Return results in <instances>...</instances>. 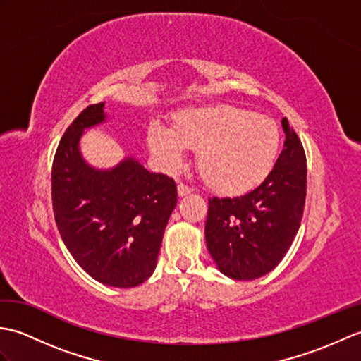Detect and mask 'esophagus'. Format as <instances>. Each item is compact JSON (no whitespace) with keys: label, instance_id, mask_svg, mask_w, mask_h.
Here are the masks:
<instances>
[{"label":"esophagus","instance_id":"34e87169","mask_svg":"<svg viewBox=\"0 0 361 361\" xmlns=\"http://www.w3.org/2000/svg\"><path fill=\"white\" fill-rule=\"evenodd\" d=\"M190 192H192V189H190L186 185H183V183H180V185H178V197H186Z\"/></svg>","mask_w":361,"mask_h":361}]
</instances>
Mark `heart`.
<instances>
[{
    "mask_svg": "<svg viewBox=\"0 0 361 361\" xmlns=\"http://www.w3.org/2000/svg\"><path fill=\"white\" fill-rule=\"evenodd\" d=\"M281 144L276 122L233 105L188 106L172 116V128L152 122L147 145L161 171L173 172L197 150L203 180L216 192L255 189L271 172Z\"/></svg>",
    "mask_w": 361,
    "mask_h": 361,
    "instance_id": "heart-1",
    "label": "heart"
}]
</instances>
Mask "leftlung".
Segmentation results:
<instances>
[{
  "label": "left lung",
  "mask_w": 361,
  "mask_h": 361,
  "mask_svg": "<svg viewBox=\"0 0 361 361\" xmlns=\"http://www.w3.org/2000/svg\"><path fill=\"white\" fill-rule=\"evenodd\" d=\"M286 142L273 171L251 192L209 198L206 247L219 270L237 281L270 273L287 255L301 225L307 166L295 130L283 118Z\"/></svg>",
  "instance_id": "1"
}]
</instances>
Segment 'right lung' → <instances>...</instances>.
<instances>
[{"instance_id": "add662e5", "label": "right lung", "mask_w": 361, "mask_h": 361, "mask_svg": "<svg viewBox=\"0 0 361 361\" xmlns=\"http://www.w3.org/2000/svg\"><path fill=\"white\" fill-rule=\"evenodd\" d=\"M104 106L90 105L66 128L52 164V208L75 262L97 282L130 288L155 270L176 186L135 157L110 169L87 163L80 140L85 130L109 119Z\"/></svg>"}]
</instances>
